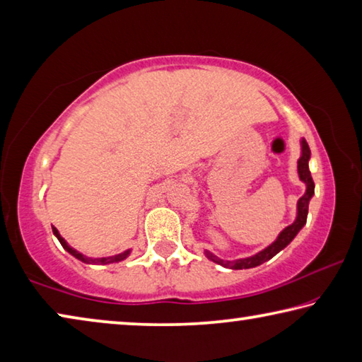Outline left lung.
<instances>
[{
	"label": "left lung",
	"instance_id": "obj_1",
	"mask_svg": "<svg viewBox=\"0 0 362 362\" xmlns=\"http://www.w3.org/2000/svg\"><path fill=\"white\" fill-rule=\"evenodd\" d=\"M310 156H311L310 146H308V144H306V140H302V156H300V159H298V166L297 168H298L300 180H302L306 185V192L297 203V218H296V222H293L289 226H286V228L279 233L278 240L274 241L273 244H269L267 249H263L262 252H259V254H255L252 257H247V259H240V260L230 262V260L218 259V257H216L214 254L207 252V250H206V255L209 257L212 262H216V263H218V265H222L225 268H231V269H244V268L259 267V265H262L263 262H267V260L272 259V257L276 255L279 250H283L287 246V244H289L293 240V238L297 236V233L302 230L303 225L306 223L310 199H311V196L315 194V182H313V177H311L310 168H308Z\"/></svg>",
	"mask_w": 362,
	"mask_h": 362
}]
</instances>
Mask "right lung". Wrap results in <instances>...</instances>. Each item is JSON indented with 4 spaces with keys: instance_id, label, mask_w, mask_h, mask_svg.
Segmentation results:
<instances>
[{
    "instance_id": "right-lung-1",
    "label": "right lung",
    "mask_w": 362,
    "mask_h": 362,
    "mask_svg": "<svg viewBox=\"0 0 362 362\" xmlns=\"http://www.w3.org/2000/svg\"><path fill=\"white\" fill-rule=\"evenodd\" d=\"M52 231H54V235L57 236V240L60 241V244H62V247L66 250V252H70L73 257H76L78 260H81V262H84V263H95V265H107V263H115V262H121V260H124L126 257L131 254V250H126V252H122V254H116V255H112V257H102V259H90V257H86V255H83V254H79L78 250H75L73 247H70L69 244H66V241L64 240V238L59 235L57 228H52Z\"/></svg>"
}]
</instances>
